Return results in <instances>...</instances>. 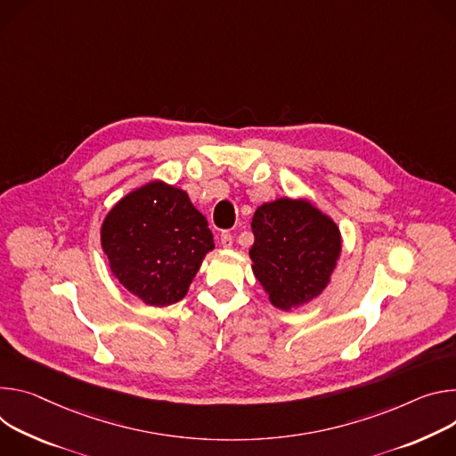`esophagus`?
Returning <instances> with one entry per match:
<instances>
[{
    "mask_svg": "<svg viewBox=\"0 0 456 456\" xmlns=\"http://www.w3.org/2000/svg\"><path fill=\"white\" fill-rule=\"evenodd\" d=\"M221 246L223 248H232L233 246V235L230 232L221 233Z\"/></svg>",
    "mask_w": 456,
    "mask_h": 456,
    "instance_id": "1",
    "label": "esophagus"
}]
</instances>
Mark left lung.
<instances>
[{"mask_svg":"<svg viewBox=\"0 0 456 456\" xmlns=\"http://www.w3.org/2000/svg\"><path fill=\"white\" fill-rule=\"evenodd\" d=\"M251 230V270L275 308L288 312L324 291L342 249L333 219L306 199L281 197L256 210Z\"/></svg>","mask_w":456,"mask_h":456,"instance_id":"1","label":"left lung"}]
</instances>
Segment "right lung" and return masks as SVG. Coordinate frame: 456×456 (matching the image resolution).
Here are the masks:
<instances>
[{
    "label": "right lung",
    "mask_w": 456,
    "mask_h": 456,
    "mask_svg": "<svg viewBox=\"0 0 456 456\" xmlns=\"http://www.w3.org/2000/svg\"><path fill=\"white\" fill-rule=\"evenodd\" d=\"M101 246L118 281L148 306L181 300L202 259L216 248L214 235L188 193L151 181L107 214Z\"/></svg>",
    "instance_id": "1"
}]
</instances>
